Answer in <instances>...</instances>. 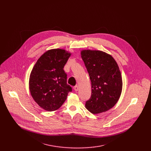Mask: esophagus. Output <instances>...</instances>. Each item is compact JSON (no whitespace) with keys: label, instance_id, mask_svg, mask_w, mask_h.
<instances>
[{"label":"esophagus","instance_id":"esophagus-1","mask_svg":"<svg viewBox=\"0 0 151 151\" xmlns=\"http://www.w3.org/2000/svg\"><path fill=\"white\" fill-rule=\"evenodd\" d=\"M78 90H79V88H78V85L75 86V87H74V90L76 92V91H78Z\"/></svg>","mask_w":151,"mask_h":151}]
</instances>
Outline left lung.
Masks as SVG:
<instances>
[{
    "mask_svg": "<svg viewBox=\"0 0 151 151\" xmlns=\"http://www.w3.org/2000/svg\"><path fill=\"white\" fill-rule=\"evenodd\" d=\"M81 56L91 82V96L85 107L91 113L106 112L116 104L122 90L119 66L113 57L100 50H83Z\"/></svg>",
    "mask_w": 151,
    "mask_h": 151,
    "instance_id": "8db88e82",
    "label": "left lung"
}]
</instances>
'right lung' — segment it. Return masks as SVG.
<instances>
[{
	"label": "right lung",
	"mask_w": 151,
	"mask_h": 151,
	"mask_svg": "<svg viewBox=\"0 0 151 151\" xmlns=\"http://www.w3.org/2000/svg\"><path fill=\"white\" fill-rule=\"evenodd\" d=\"M72 53L63 49L48 50L35 63L29 78V90L35 101L48 112L58 109L72 88L63 70Z\"/></svg>",
	"instance_id": "right-lung-1"
}]
</instances>
